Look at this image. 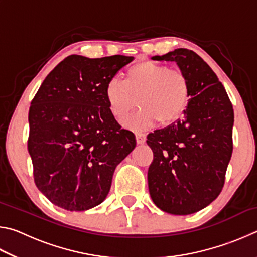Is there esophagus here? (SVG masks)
Wrapping results in <instances>:
<instances>
[{"label": "esophagus", "instance_id": "1", "mask_svg": "<svg viewBox=\"0 0 257 257\" xmlns=\"http://www.w3.org/2000/svg\"><path fill=\"white\" fill-rule=\"evenodd\" d=\"M136 141L138 144H144L146 142V136L145 134H142V133H136Z\"/></svg>", "mask_w": 257, "mask_h": 257}]
</instances>
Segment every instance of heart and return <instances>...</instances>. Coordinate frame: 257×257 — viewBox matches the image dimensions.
Returning <instances> with one entry per match:
<instances>
[{"instance_id":"obj_1","label":"heart","mask_w":257,"mask_h":257,"mask_svg":"<svg viewBox=\"0 0 257 257\" xmlns=\"http://www.w3.org/2000/svg\"><path fill=\"white\" fill-rule=\"evenodd\" d=\"M104 95L108 111L119 122H123L139 103L141 108L127 124L144 130L159 121L171 124L179 120L189 105L191 90L188 77L180 69L142 61L128 69L124 81L108 80Z\"/></svg>"}]
</instances>
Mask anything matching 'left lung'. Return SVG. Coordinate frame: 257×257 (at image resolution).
I'll return each instance as SVG.
<instances>
[{
  "instance_id": "left-lung-1",
  "label": "left lung",
  "mask_w": 257,
  "mask_h": 257,
  "mask_svg": "<svg viewBox=\"0 0 257 257\" xmlns=\"http://www.w3.org/2000/svg\"><path fill=\"white\" fill-rule=\"evenodd\" d=\"M156 61H175L190 82L184 118L147 136L153 161L151 197L161 210L187 215L206 207L223 188L232 154L233 108L214 71L195 52L177 49Z\"/></svg>"
}]
</instances>
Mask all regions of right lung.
Wrapping results in <instances>:
<instances>
[{
    "mask_svg": "<svg viewBox=\"0 0 257 257\" xmlns=\"http://www.w3.org/2000/svg\"><path fill=\"white\" fill-rule=\"evenodd\" d=\"M133 56L69 55L42 82L29 108L34 181L54 205L86 211L105 199L116 165L136 146L108 111L106 82Z\"/></svg>",
    "mask_w": 257,
    "mask_h": 257,
    "instance_id": "1",
    "label": "right lung"
}]
</instances>
